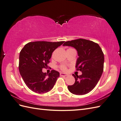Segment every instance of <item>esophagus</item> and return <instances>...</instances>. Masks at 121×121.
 Returning <instances> with one entry per match:
<instances>
[{
    "mask_svg": "<svg viewBox=\"0 0 121 121\" xmlns=\"http://www.w3.org/2000/svg\"><path fill=\"white\" fill-rule=\"evenodd\" d=\"M60 76H68V75L67 74H65V73H60Z\"/></svg>",
    "mask_w": 121,
    "mask_h": 121,
    "instance_id": "esophagus-1",
    "label": "esophagus"
}]
</instances>
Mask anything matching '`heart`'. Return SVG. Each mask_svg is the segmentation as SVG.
I'll list each match as a JSON object with an SVG mask.
<instances>
[{
  "mask_svg": "<svg viewBox=\"0 0 121 121\" xmlns=\"http://www.w3.org/2000/svg\"><path fill=\"white\" fill-rule=\"evenodd\" d=\"M60 68L61 69H63V70H64V71H65L67 69V68L65 66V65H61Z\"/></svg>",
  "mask_w": 121,
  "mask_h": 121,
  "instance_id": "1",
  "label": "heart"
}]
</instances>
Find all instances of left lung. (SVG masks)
<instances>
[{
	"instance_id": "8db88e82",
	"label": "left lung",
	"mask_w": 121,
	"mask_h": 121,
	"mask_svg": "<svg viewBox=\"0 0 121 121\" xmlns=\"http://www.w3.org/2000/svg\"><path fill=\"white\" fill-rule=\"evenodd\" d=\"M63 46L73 47L77 51L79 57L76 67L82 73L79 76L72 75L75 82L68 86L69 90L76 95L90 92L97 85L104 71V54L99 45L88 40L78 39L65 42Z\"/></svg>"
}]
</instances>
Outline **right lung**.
I'll return each instance as SVG.
<instances>
[{"label":"right lung","mask_w":121,"mask_h":121,"mask_svg":"<svg viewBox=\"0 0 121 121\" xmlns=\"http://www.w3.org/2000/svg\"><path fill=\"white\" fill-rule=\"evenodd\" d=\"M64 42H29L21 50L19 56L20 73L26 85L33 92L45 93L53 88L60 77L59 72L52 70L46 74L42 72V69L47 67L53 51Z\"/></svg>","instance_id":"right-lung-1"}]
</instances>
